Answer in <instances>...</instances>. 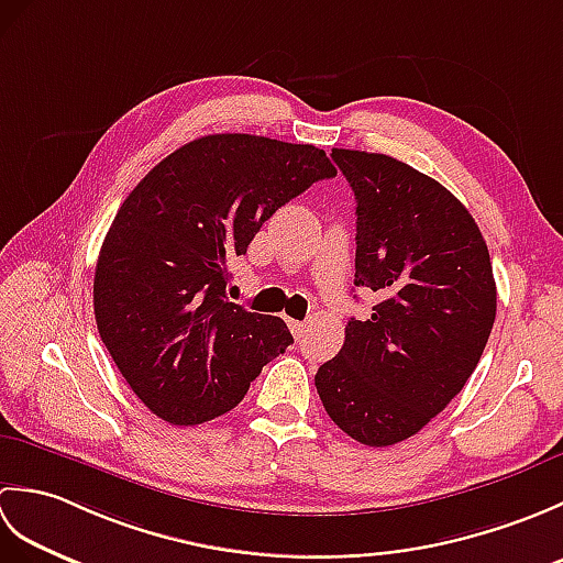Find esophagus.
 <instances>
[{"label":"esophagus","instance_id":"34e87169","mask_svg":"<svg viewBox=\"0 0 563 563\" xmlns=\"http://www.w3.org/2000/svg\"><path fill=\"white\" fill-rule=\"evenodd\" d=\"M288 327L292 331L295 339H302L305 331H307V321H295V319H288Z\"/></svg>","mask_w":563,"mask_h":563}]
</instances>
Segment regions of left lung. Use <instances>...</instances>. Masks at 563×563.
<instances>
[{
    "instance_id": "left-lung-1",
    "label": "left lung",
    "mask_w": 563,
    "mask_h": 563,
    "mask_svg": "<svg viewBox=\"0 0 563 563\" xmlns=\"http://www.w3.org/2000/svg\"><path fill=\"white\" fill-rule=\"evenodd\" d=\"M355 194V285L379 302L351 317L314 375L331 421L387 448L462 391L496 319V280L474 218L445 186L387 154L331 150Z\"/></svg>"
}]
</instances>
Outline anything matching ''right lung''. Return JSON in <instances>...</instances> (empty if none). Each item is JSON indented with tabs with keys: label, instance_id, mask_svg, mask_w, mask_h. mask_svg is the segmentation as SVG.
Segmentation results:
<instances>
[{
	"label": "right lung",
	"instance_id": "right-lung-1",
	"mask_svg": "<svg viewBox=\"0 0 563 563\" xmlns=\"http://www.w3.org/2000/svg\"><path fill=\"white\" fill-rule=\"evenodd\" d=\"M333 176L314 145L222 133L172 152L125 198L97 261L93 314L130 389L162 421L232 411L292 343L280 317L227 300L230 263L275 210Z\"/></svg>",
	"mask_w": 563,
	"mask_h": 563
}]
</instances>
